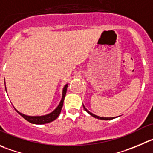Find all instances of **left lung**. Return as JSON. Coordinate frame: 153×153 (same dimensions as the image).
<instances>
[{
  "instance_id": "8db88e82",
  "label": "left lung",
  "mask_w": 153,
  "mask_h": 153,
  "mask_svg": "<svg viewBox=\"0 0 153 153\" xmlns=\"http://www.w3.org/2000/svg\"><path fill=\"white\" fill-rule=\"evenodd\" d=\"M82 106H83V108L85 109V111L87 112V113H88V114H90V115H91V116H93V117L96 118V119H101V120H110V119H115V118H116V117H101V116H96V115L93 114L92 113H91V112H89V111H88V110H87L86 108H85V106H84L83 104H82Z\"/></svg>"
}]
</instances>
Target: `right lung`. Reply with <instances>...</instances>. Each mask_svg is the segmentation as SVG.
<instances>
[{
  "mask_svg": "<svg viewBox=\"0 0 153 153\" xmlns=\"http://www.w3.org/2000/svg\"><path fill=\"white\" fill-rule=\"evenodd\" d=\"M4 83H5V82H4ZM68 86V83H67L66 85L64 86L63 89H62V99H61L60 103L59 104V105L57 106V107H56L53 111L48 113V114L43 115V116H27V115L23 114V113H20V112L18 111L16 108L15 110H16V112L20 115V116H22L25 120H27V121L29 122V123H32V124L43 125V124H46V123H51V122L56 120V119L58 118V116H59V114H60L61 110H62V107H63L64 100H65V94H66ZM6 91H7V88H6Z\"/></svg>",
  "mask_w": 153,
  "mask_h": 153,
  "instance_id": "add662e5",
  "label": "right lung"
}]
</instances>
